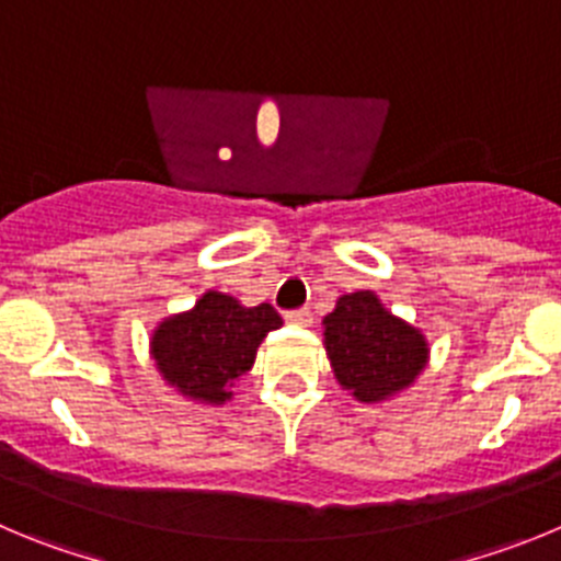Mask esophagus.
I'll list each match as a JSON object with an SVG mask.
<instances>
[{
  "mask_svg": "<svg viewBox=\"0 0 561 561\" xmlns=\"http://www.w3.org/2000/svg\"><path fill=\"white\" fill-rule=\"evenodd\" d=\"M285 318L290 321V324H299V327H310L312 324V312L307 310V307H301V310H290Z\"/></svg>",
  "mask_w": 561,
  "mask_h": 561,
  "instance_id": "34e87169",
  "label": "esophagus"
}]
</instances>
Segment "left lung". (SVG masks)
I'll return each instance as SVG.
<instances>
[{
	"label": "left lung",
	"instance_id": "1",
	"mask_svg": "<svg viewBox=\"0 0 561 561\" xmlns=\"http://www.w3.org/2000/svg\"><path fill=\"white\" fill-rule=\"evenodd\" d=\"M324 346L335 380L357 402H382L405 391L427 366L425 335L391 316L377 293L341 296L324 318Z\"/></svg>",
	"mask_w": 561,
	"mask_h": 561
}]
</instances>
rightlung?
Masks as SVG:
<instances>
[{
    "label": "right lung",
    "mask_w": 561,
    "mask_h": 561,
    "mask_svg": "<svg viewBox=\"0 0 561 561\" xmlns=\"http://www.w3.org/2000/svg\"><path fill=\"white\" fill-rule=\"evenodd\" d=\"M279 327L282 318L271 305L243 307L234 296L209 290L193 310L156 327L150 355L181 397L224 405L231 400V386L254 366L262 337Z\"/></svg>",
    "instance_id": "obj_1"
}]
</instances>
